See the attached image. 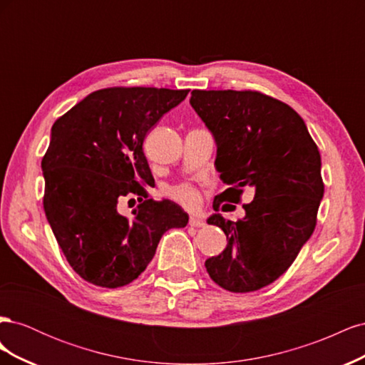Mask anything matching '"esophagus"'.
Returning a JSON list of instances; mask_svg holds the SVG:
<instances>
[{"instance_id": "34e87169", "label": "esophagus", "mask_w": 365, "mask_h": 365, "mask_svg": "<svg viewBox=\"0 0 365 365\" xmlns=\"http://www.w3.org/2000/svg\"><path fill=\"white\" fill-rule=\"evenodd\" d=\"M189 225L190 227H204L205 225V222H204V220L202 219H200V217H196V216H192L190 217V220H189Z\"/></svg>"}]
</instances>
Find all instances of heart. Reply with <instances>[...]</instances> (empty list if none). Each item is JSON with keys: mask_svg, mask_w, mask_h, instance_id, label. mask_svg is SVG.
I'll list each match as a JSON object with an SVG mask.
<instances>
[{"mask_svg": "<svg viewBox=\"0 0 365 365\" xmlns=\"http://www.w3.org/2000/svg\"><path fill=\"white\" fill-rule=\"evenodd\" d=\"M170 197L187 208H196L201 204V193L190 184H181L173 187L170 190Z\"/></svg>", "mask_w": 365, "mask_h": 365, "instance_id": "obj_1", "label": "heart"}]
</instances>
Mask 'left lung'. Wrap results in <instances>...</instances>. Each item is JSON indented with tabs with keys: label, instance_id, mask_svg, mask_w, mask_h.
<instances>
[{
	"label": "left lung",
	"instance_id": "1",
	"mask_svg": "<svg viewBox=\"0 0 365 365\" xmlns=\"http://www.w3.org/2000/svg\"><path fill=\"white\" fill-rule=\"evenodd\" d=\"M190 105L213 134L215 165L231 185L219 200L239 202L244 187L254 189L242 219L208 217L228 244L205 260L207 272L230 292L257 291L291 267L314 233L324 195L319 150L303 118L262 93L193 90Z\"/></svg>",
	"mask_w": 365,
	"mask_h": 365
}]
</instances>
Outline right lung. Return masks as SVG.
I'll list each match as a JSON object with an SVG mask.
<instances>
[{
    "label": "right lung",
    "instance_id": "right-lung-1",
    "mask_svg": "<svg viewBox=\"0 0 365 365\" xmlns=\"http://www.w3.org/2000/svg\"><path fill=\"white\" fill-rule=\"evenodd\" d=\"M187 94L168 88H105L54 121L41 163L43 210L63 256L83 280L102 288L134 282L165 231L189 222L178 204L143 201V187L155 184L143 141ZM130 194L139 196L140 205L126 218L118 202Z\"/></svg>",
    "mask_w": 365,
    "mask_h": 365
}]
</instances>
